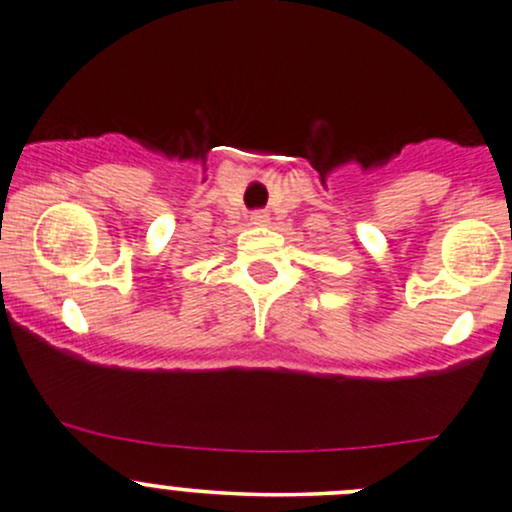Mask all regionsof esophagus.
I'll return each instance as SVG.
<instances>
[{"instance_id":"34e87169","label":"esophagus","mask_w":512,"mask_h":512,"mask_svg":"<svg viewBox=\"0 0 512 512\" xmlns=\"http://www.w3.org/2000/svg\"><path fill=\"white\" fill-rule=\"evenodd\" d=\"M250 220H252V223H255V225H265L267 220H270V213H267V211H255V213L250 215Z\"/></svg>"}]
</instances>
